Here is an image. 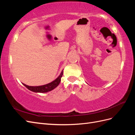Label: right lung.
Returning a JSON list of instances; mask_svg holds the SVG:
<instances>
[{
    "mask_svg": "<svg viewBox=\"0 0 135 135\" xmlns=\"http://www.w3.org/2000/svg\"><path fill=\"white\" fill-rule=\"evenodd\" d=\"M63 75V70L62 72L61 73L60 75L58 76V78L54 80L52 82L45 84L43 85H40V86H29V85H26L25 84H23V85L28 89L29 90L34 92H40V93H45V92H48L49 91H51L53 90L54 88L57 87L60 84V81H61V77Z\"/></svg>",
    "mask_w": 135,
    "mask_h": 135,
    "instance_id": "add662e5",
    "label": "right lung"
}]
</instances>
